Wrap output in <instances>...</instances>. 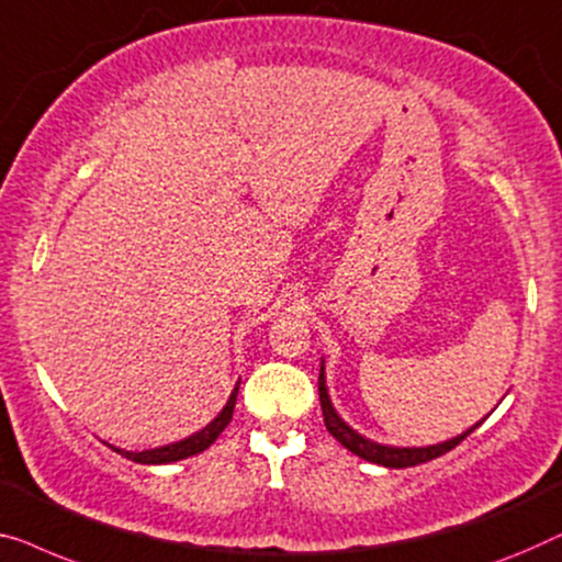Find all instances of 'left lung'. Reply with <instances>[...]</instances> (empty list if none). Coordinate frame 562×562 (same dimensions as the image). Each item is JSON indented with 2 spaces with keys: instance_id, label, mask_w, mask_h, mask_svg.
<instances>
[{
  "instance_id": "1",
  "label": "left lung",
  "mask_w": 562,
  "mask_h": 562,
  "mask_svg": "<svg viewBox=\"0 0 562 562\" xmlns=\"http://www.w3.org/2000/svg\"><path fill=\"white\" fill-rule=\"evenodd\" d=\"M318 394H321L323 423H326V430L330 432V436H334L338 442H341L344 448H349L353 456L363 458V461L386 465V469H407V465H417V463L432 461V458H438L442 453H448V450H453L458 442L469 438L471 432L481 425V423L473 425V428L465 430L463 436H458L453 440H446V442H438V446H428V448H390V446H379V442H371L367 438H361L357 430H351L349 425H346L341 417L336 415V409H334V405H330V400H328L326 379H323V369H321V376H318Z\"/></svg>"
}]
</instances>
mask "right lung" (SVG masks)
<instances>
[{"mask_svg":"<svg viewBox=\"0 0 562 562\" xmlns=\"http://www.w3.org/2000/svg\"><path fill=\"white\" fill-rule=\"evenodd\" d=\"M236 392H239V386H234L232 397H228L226 407L221 409V415L213 420L211 425H205L201 432H195V436L180 440V442H172V446H162V448H155V450H142V453H130V450H122V448H114L116 453H122L124 458H130V461H137V463H170V461H180V458H188V456H195L201 453L211 446L213 440H216L221 432L228 423H232V415H234V405H236Z\"/></svg>","mask_w":562,"mask_h":562,"instance_id":"obj_1","label":"right lung"}]
</instances>
